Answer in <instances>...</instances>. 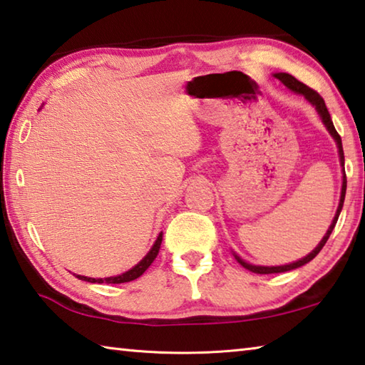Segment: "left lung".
Segmentation results:
<instances>
[{
    "label": "left lung",
    "instance_id": "obj_1",
    "mask_svg": "<svg viewBox=\"0 0 365 365\" xmlns=\"http://www.w3.org/2000/svg\"><path fill=\"white\" fill-rule=\"evenodd\" d=\"M274 76H276L277 80L282 81L287 88L292 89V91H295V93H298V94H303L304 98L308 99V101L311 102V104L316 107V110H317V113H319V115H321V118H322V121H324L325 128H327L329 133L331 134V138L335 139V143H336V145H338V155H340V163H341V166H344V153H343L341 138H340V134H338V133H336V130H335L334 121H331V118H330V113H329V110H327V106H325V102H324V99L321 98V94H319L317 91H314V89H311L309 86H306L304 83L298 81V80L295 78V76H292L290 73H284V72H280V73H274ZM343 171H344V168H343ZM344 194H346V175H344V173H343L341 197H340V203H338V208H336V215H335V218H334V221H331V225H330V227H329V231L325 232L324 239H322L321 242H319V245L314 248V250H312L309 255H306L304 258L295 261V263L284 264V266H255V264L247 263V261H244V259H242L240 257H237V255L234 253L235 259H237L239 263L245 267V269L252 271V272H257V274H276V272H287V271L297 269V267L303 266V264H306V263H309V261H311L312 258H316V257H317V253L322 250L324 245H325V242L329 240L331 231H334V227H335L336 221H338V216H340V212H341V208H343Z\"/></svg>",
    "mask_w": 365,
    "mask_h": 365
}]
</instances>
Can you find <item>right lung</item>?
<instances>
[{"label":"right lung","mask_w":365,"mask_h":365,"mask_svg":"<svg viewBox=\"0 0 365 365\" xmlns=\"http://www.w3.org/2000/svg\"><path fill=\"white\" fill-rule=\"evenodd\" d=\"M162 239H163V232H160L157 240H155V244H153L152 248H150V252L147 253L145 257H144L143 259H140L136 266L131 267L130 271L120 274V276L106 277V279L85 277V276H80V274H75V276L78 277L80 280H86V282H91V284H123V282H131V280H134V279H138V277L143 276L147 267H149V266L153 263V259L157 258L158 250H160V245H162Z\"/></svg>","instance_id":"add662e5"}]
</instances>
